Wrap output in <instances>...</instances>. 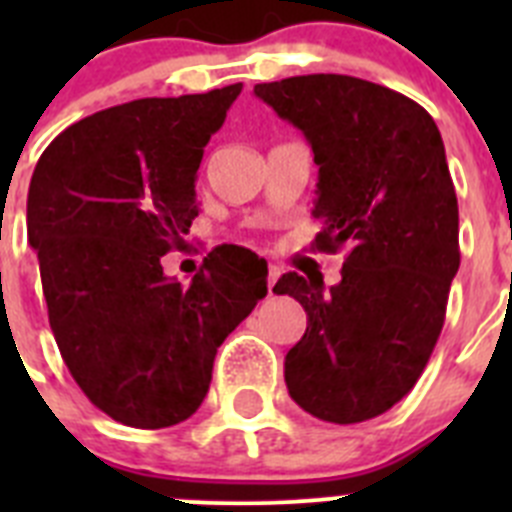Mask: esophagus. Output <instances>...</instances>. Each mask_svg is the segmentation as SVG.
<instances>
[{"mask_svg":"<svg viewBox=\"0 0 512 512\" xmlns=\"http://www.w3.org/2000/svg\"><path fill=\"white\" fill-rule=\"evenodd\" d=\"M279 274H282V271H279V266H269V274H266V284H269V295H271V289H274V284H277Z\"/></svg>","mask_w":512,"mask_h":512,"instance_id":"obj_1","label":"esophagus"}]
</instances>
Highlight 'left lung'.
<instances>
[{"instance_id": "left-lung-1", "label": "left lung", "mask_w": 512, "mask_h": 512, "mask_svg": "<svg viewBox=\"0 0 512 512\" xmlns=\"http://www.w3.org/2000/svg\"><path fill=\"white\" fill-rule=\"evenodd\" d=\"M307 138L318 166V251L348 246L341 282L282 274L307 330L284 359L292 400L348 425L377 418L415 387L443 328L459 271V205L436 122L372 81L310 74L256 84Z\"/></svg>"}]
</instances>
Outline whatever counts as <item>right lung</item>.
Returning <instances> with one entry per match:
<instances>
[{
    "mask_svg": "<svg viewBox=\"0 0 512 512\" xmlns=\"http://www.w3.org/2000/svg\"><path fill=\"white\" fill-rule=\"evenodd\" d=\"M243 84L94 112L45 148L27 192L48 320L81 392L133 428L182 423L217 348L266 297L256 253L212 251L192 284L161 256L197 217V169Z\"/></svg>",
    "mask_w": 512,
    "mask_h": 512,
    "instance_id": "add662e5",
    "label": "right lung"
}]
</instances>
